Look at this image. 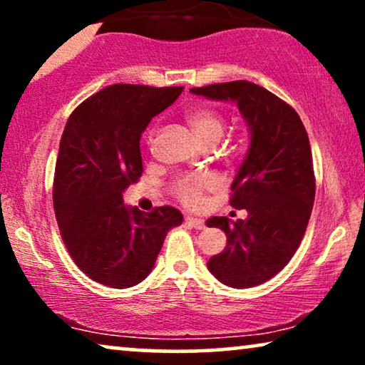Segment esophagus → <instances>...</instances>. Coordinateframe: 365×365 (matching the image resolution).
Returning <instances> with one entry per match:
<instances>
[{"mask_svg": "<svg viewBox=\"0 0 365 365\" xmlns=\"http://www.w3.org/2000/svg\"><path fill=\"white\" fill-rule=\"evenodd\" d=\"M186 222L189 224V226H192V227H196V229H202L204 227V221H202V219H199V217L187 216L186 217Z\"/></svg>", "mask_w": 365, "mask_h": 365, "instance_id": "esophagus-1", "label": "esophagus"}]
</instances>
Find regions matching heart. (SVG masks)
<instances>
[{"label":"heart","instance_id":"heart-1","mask_svg":"<svg viewBox=\"0 0 365 365\" xmlns=\"http://www.w3.org/2000/svg\"><path fill=\"white\" fill-rule=\"evenodd\" d=\"M187 123L202 144H216L222 138L224 118L214 108H199L187 114ZM156 128L149 129L146 141L153 144ZM216 186V178L207 173H194L179 178L173 184V192L186 206L197 207L204 201V192Z\"/></svg>","mask_w":365,"mask_h":365}]
</instances>
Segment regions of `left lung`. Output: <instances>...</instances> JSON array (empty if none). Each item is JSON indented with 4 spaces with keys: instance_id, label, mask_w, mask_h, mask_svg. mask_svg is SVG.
<instances>
[{
    "instance_id": "1",
    "label": "left lung",
    "mask_w": 365,
    "mask_h": 365,
    "mask_svg": "<svg viewBox=\"0 0 365 365\" xmlns=\"http://www.w3.org/2000/svg\"><path fill=\"white\" fill-rule=\"evenodd\" d=\"M191 93L237 104L249 126V151L229 199L247 217L232 224L227 217L209 219V227L226 232L227 244L207 267L229 287L259 286L287 266L311 217L316 178L306 128L292 106L254 83L209 84Z\"/></svg>"
}]
</instances>
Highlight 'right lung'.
Returning <instances> with one entry per match:
<instances>
[{
  "instance_id": "right-lung-1",
  "label": "right lung",
  "mask_w": 365,
  "mask_h": 365,
  "mask_svg": "<svg viewBox=\"0 0 365 365\" xmlns=\"http://www.w3.org/2000/svg\"><path fill=\"white\" fill-rule=\"evenodd\" d=\"M182 89L113 84L79 104L63 131L54 214L69 256L104 286L126 289L146 279L169 229L182 222L176 207L143 212L123 202L143 174V131Z\"/></svg>"
}]
</instances>
